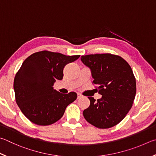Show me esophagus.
Wrapping results in <instances>:
<instances>
[{
  "label": "esophagus",
  "instance_id": "1",
  "mask_svg": "<svg viewBox=\"0 0 156 156\" xmlns=\"http://www.w3.org/2000/svg\"><path fill=\"white\" fill-rule=\"evenodd\" d=\"M77 95H78V97H77V98H78V99H80V98H83L84 97V96H83V95H82V94H80V93H78V94H77Z\"/></svg>",
  "mask_w": 156,
  "mask_h": 156
}]
</instances>
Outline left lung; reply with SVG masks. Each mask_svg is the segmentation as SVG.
<instances>
[{
	"mask_svg": "<svg viewBox=\"0 0 156 156\" xmlns=\"http://www.w3.org/2000/svg\"><path fill=\"white\" fill-rule=\"evenodd\" d=\"M81 61L91 69L92 84L102 95L97 101L88 97L90 106L83 111L84 119L101 129L117 125L131 109L136 92L131 67L120 56L110 53L82 56Z\"/></svg>",
	"mask_w": 156,
	"mask_h": 156,
	"instance_id": "1",
	"label": "left lung"
}]
</instances>
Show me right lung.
<instances>
[{"mask_svg":"<svg viewBox=\"0 0 156 156\" xmlns=\"http://www.w3.org/2000/svg\"><path fill=\"white\" fill-rule=\"evenodd\" d=\"M79 57L43 50L25 59L16 74L13 89L17 104L30 121L44 126L55 123L76 100V93L63 94L52 86L63 79L64 67Z\"/></svg>","mask_w":156,"mask_h":156,"instance_id":"1","label":"right lung"}]
</instances>
